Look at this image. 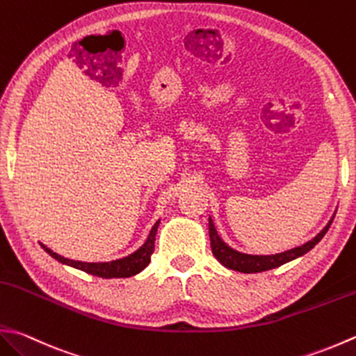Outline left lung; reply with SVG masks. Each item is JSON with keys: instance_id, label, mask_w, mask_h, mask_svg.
I'll return each mask as SVG.
<instances>
[{"instance_id": "1", "label": "left lung", "mask_w": 356, "mask_h": 356, "mask_svg": "<svg viewBox=\"0 0 356 356\" xmlns=\"http://www.w3.org/2000/svg\"><path fill=\"white\" fill-rule=\"evenodd\" d=\"M332 222H333V218L329 220V224H327L321 229V232L315 236V238L309 242H305L301 247L291 248V250H289V252L277 253V254L257 256V254L239 253V252H236V250H233L232 247H228L227 243L219 238V234H218V232H216L211 218L208 219V224H210L211 250H213L214 257L224 267H227L229 270H234V271H241V273H261V271H267L271 268L281 267V266H284V264H287L290 261L296 259V257H299V256L309 253L310 250L324 238V234L329 232Z\"/></svg>"}]
</instances>
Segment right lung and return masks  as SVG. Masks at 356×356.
<instances>
[{
    "label": "right lung",
    "instance_id": "obj_1",
    "mask_svg": "<svg viewBox=\"0 0 356 356\" xmlns=\"http://www.w3.org/2000/svg\"><path fill=\"white\" fill-rule=\"evenodd\" d=\"M160 220H157L154 227L151 228V233L148 236V239L143 243V245L134 252L132 254L122 257V259L117 261H111V262H81V261H72L67 259V257H63L57 253H54L51 248H47L43 243H40L41 247L44 248V252L51 254L54 259H57L61 264H66V266H71L74 268H79L86 271L89 275L99 276V277H129L134 276L137 273L148 266L151 261V254L154 253V242H156V233L159 228Z\"/></svg>",
    "mask_w": 356,
    "mask_h": 356
}]
</instances>
